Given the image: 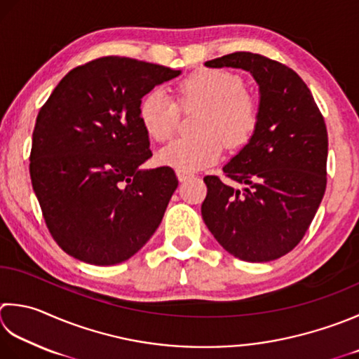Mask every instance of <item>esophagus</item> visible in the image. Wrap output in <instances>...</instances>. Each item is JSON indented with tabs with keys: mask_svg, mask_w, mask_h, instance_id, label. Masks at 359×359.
Masks as SVG:
<instances>
[{
	"mask_svg": "<svg viewBox=\"0 0 359 359\" xmlns=\"http://www.w3.org/2000/svg\"><path fill=\"white\" fill-rule=\"evenodd\" d=\"M189 175H191L189 172H185V171H177V177H179V180H180V182H185L187 179H189Z\"/></svg>",
	"mask_w": 359,
	"mask_h": 359,
	"instance_id": "esophagus-1",
	"label": "esophagus"
}]
</instances>
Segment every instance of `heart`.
I'll use <instances>...</instances> for the list:
<instances>
[{"mask_svg": "<svg viewBox=\"0 0 359 359\" xmlns=\"http://www.w3.org/2000/svg\"><path fill=\"white\" fill-rule=\"evenodd\" d=\"M184 109H205L198 138H177L160 151L158 160L177 171L193 172L213 165L222 154V142L240 147L254 135L259 119V104L245 91L244 81L226 69H202L188 76L177 87ZM180 107L161 88L143 96L138 116L147 135L158 143L168 142L177 129Z\"/></svg>", "mask_w": 359, "mask_h": 359, "instance_id": "heart-1", "label": "heart"}]
</instances>
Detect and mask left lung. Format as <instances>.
Listing matches in <instances>:
<instances>
[{"instance_id":"left-lung-1","label":"left lung","mask_w":359,"mask_h":359,"mask_svg":"<svg viewBox=\"0 0 359 359\" xmlns=\"http://www.w3.org/2000/svg\"><path fill=\"white\" fill-rule=\"evenodd\" d=\"M241 68L259 88V119L249 143L222 168L236 189L205 175L202 217L229 254L272 262L305 236L327 187L328 135L324 116L302 77L283 63L254 53L205 62Z\"/></svg>"}]
</instances>
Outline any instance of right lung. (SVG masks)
I'll return each mask as SVG.
<instances>
[{"label":"right lung","mask_w":359,"mask_h":359,"mask_svg":"<svg viewBox=\"0 0 359 359\" xmlns=\"http://www.w3.org/2000/svg\"><path fill=\"white\" fill-rule=\"evenodd\" d=\"M179 74L107 55L72 69L40 109L31 182L49 233L68 255L123 263L160 226L179 180L170 166L140 168L152 152L138 105Z\"/></svg>","instance_id":"add662e5"}]
</instances>
